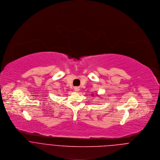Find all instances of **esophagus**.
<instances>
[{
    "mask_svg": "<svg viewBox=\"0 0 160 160\" xmlns=\"http://www.w3.org/2000/svg\"><path fill=\"white\" fill-rule=\"evenodd\" d=\"M74 91H75L76 92H78V91H79V87H75V88H74Z\"/></svg>",
    "mask_w": 160,
    "mask_h": 160,
    "instance_id": "34e87169",
    "label": "esophagus"
}]
</instances>
